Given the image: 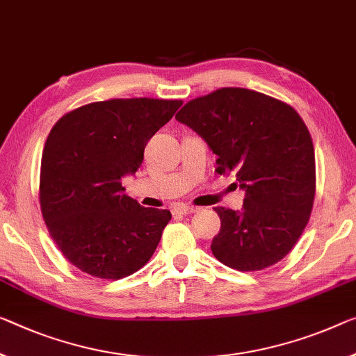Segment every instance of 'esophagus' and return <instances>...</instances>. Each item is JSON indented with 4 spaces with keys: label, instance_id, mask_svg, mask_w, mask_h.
Segmentation results:
<instances>
[{
    "label": "esophagus",
    "instance_id": "obj_1",
    "mask_svg": "<svg viewBox=\"0 0 356 356\" xmlns=\"http://www.w3.org/2000/svg\"><path fill=\"white\" fill-rule=\"evenodd\" d=\"M197 209L193 205H184V204H177L173 207L175 213H179V215H189V213H194Z\"/></svg>",
    "mask_w": 356,
    "mask_h": 356
}]
</instances>
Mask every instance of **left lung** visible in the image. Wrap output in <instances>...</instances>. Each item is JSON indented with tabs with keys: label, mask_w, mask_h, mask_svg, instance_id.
Instances as JSON below:
<instances>
[{
	"label": "left lung",
	"mask_w": 356,
	"mask_h": 356,
	"mask_svg": "<svg viewBox=\"0 0 356 356\" xmlns=\"http://www.w3.org/2000/svg\"><path fill=\"white\" fill-rule=\"evenodd\" d=\"M218 156L216 172L234 173L243 209L216 207L215 258L242 272L282 261L307 226L315 199V151L307 125L286 103L242 87H222L177 114Z\"/></svg>",
	"instance_id": "obj_1"
}]
</instances>
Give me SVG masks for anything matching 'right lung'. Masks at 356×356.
I'll return each instance as SVG.
<instances>
[{"label": "right lung", "mask_w": 356, "mask_h": 356, "mask_svg": "<svg viewBox=\"0 0 356 356\" xmlns=\"http://www.w3.org/2000/svg\"><path fill=\"white\" fill-rule=\"evenodd\" d=\"M181 100L113 98L76 108L49 134L41 159L40 204L65 258L92 277L118 280L140 270L172 213L145 209L121 178L143 162L149 138Z\"/></svg>", "instance_id": "obj_1"}]
</instances>
